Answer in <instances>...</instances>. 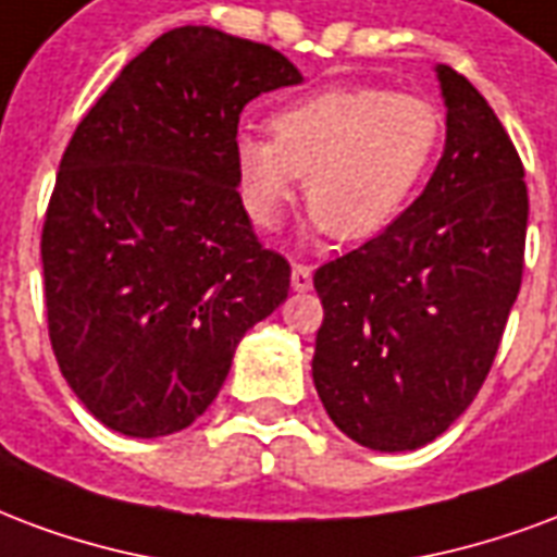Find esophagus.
Segmentation results:
<instances>
[{
  "label": "esophagus",
  "mask_w": 557,
  "mask_h": 557,
  "mask_svg": "<svg viewBox=\"0 0 557 557\" xmlns=\"http://www.w3.org/2000/svg\"><path fill=\"white\" fill-rule=\"evenodd\" d=\"M292 289L295 292H310L312 289V268L304 262L292 265Z\"/></svg>",
  "instance_id": "34e87169"
}]
</instances>
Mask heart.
<instances>
[{
    "mask_svg": "<svg viewBox=\"0 0 557 557\" xmlns=\"http://www.w3.org/2000/svg\"><path fill=\"white\" fill-rule=\"evenodd\" d=\"M268 129L271 138L242 132L233 141L247 218L274 230L304 174L312 230L366 242L419 195L443 141V114L416 94L339 85L280 106Z\"/></svg>",
    "mask_w": 557,
    "mask_h": 557,
    "instance_id": "b5f03b06",
    "label": "heart"
}]
</instances>
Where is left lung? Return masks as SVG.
Here are the masks:
<instances>
[{
    "label": "left lung",
    "instance_id": "left-lung-1",
    "mask_svg": "<svg viewBox=\"0 0 557 557\" xmlns=\"http://www.w3.org/2000/svg\"><path fill=\"white\" fill-rule=\"evenodd\" d=\"M436 79L446 150L425 191L312 277V381L333 425L374 451L425 446L472 405L522 283L520 152L467 76L436 64Z\"/></svg>",
    "mask_w": 557,
    "mask_h": 557
}]
</instances>
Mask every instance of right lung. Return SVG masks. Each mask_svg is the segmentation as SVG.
<instances>
[{"instance_id":"right-lung-1","label":"right lung","mask_w":557,"mask_h":557,"mask_svg":"<svg viewBox=\"0 0 557 557\" xmlns=\"http://www.w3.org/2000/svg\"><path fill=\"white\" fill-rule=\"evenodd\" d=\"M277 49L209 26L156 37L61 156L40 259L49 342L82 405L126 436L183 431L289 295L236 188L238 114L300 85Z\"/></svg>"}]
</instances>
